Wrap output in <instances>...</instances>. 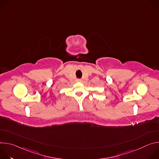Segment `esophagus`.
Masks as SVG:
<instances>
[{"instance_id": "obj_1", "label": "esophagus", "mask_w": 159, "mask_h": 159, "mask_svg": "<svg viewBox=\"0 0 159 159\" xmlns=\"http://www.w3.org/2000/svg\"><path fill=\"white\" fill-rule=\"evenodd\" d=\"M77 81H78V82H82V79H77Z\"/></svg>"}]
</instances>
